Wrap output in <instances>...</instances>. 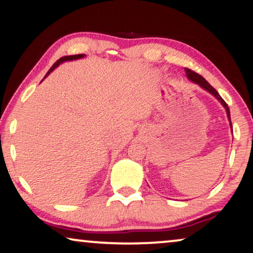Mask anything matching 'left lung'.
I'll use <instances>...</instances> for the list:
<instances>
[{
    "instance_id": "obj_1",
    "label": "left lung",
    "mask_w": 253,
    "mask_h": 253,
    "mask_svg": "<svg viewBox=\"0 0 253 253\" xmlns=\"http://www.w3.org/2000/svg\"><path fill=\"white\" fill-rule=\"evenodd\" d=\"M185 71H186V76H187V78L190 79V81H192L193 83H195V84H199L200 86H201L202 88H205L206 90H208L209 93H211L212 94V95L216 97L217 100H219L220 101V103L224 105V108L226 109V114H227V117H228V119H229V122H231V114H229V108H228V105L226 104V102L225 101L221 99V96L219 95V94H218V92L216 89H214L212 86H211L208 82L206 81L205 78H203L201 75H199V74H197L195 73V71H193V70H191V69H187V68H185ZM231 127H232V123H231Z\"/></svg>"
}]
</instances>
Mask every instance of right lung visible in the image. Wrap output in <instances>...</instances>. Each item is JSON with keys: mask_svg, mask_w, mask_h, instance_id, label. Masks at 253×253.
<instances>
[{"mask_svg": "<svg viewBox=\"0 0 253 253\" xmlns=\"http://www.w3.org/2000/svg\"><path fill=\"white\" fill-rule=\"evenodd\" d=\"M85 56V54H76V55H66V56H62V58H60L58 61H56L53 66H52L51 68H50V70L47 71V74H46V76L48 74L51 73V71H53L56 67H58L60 63H62V62H65V61H71V60H77V59H81V58H84ZM45 76V77H46Z\"/></svg>", "mask_w": 253, "mask_h": 253, "instance_id": "1", "label": "right lung"}]
</instances>
